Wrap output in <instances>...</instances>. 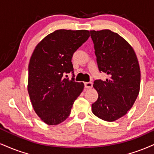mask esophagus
Masks as SVG:
<instances>
[{"mask_svg":"<svg viewBox=\"0 0 154 154\" xmlns=\"http://www.w3.org/2000/svg\"><path fill=\"white\" fill-rule=\"evenodd\" d=\"M85 88L91 89L92 88V83L91 82H85Z\"/></svg>","mask_w":154,"mask_h":154,"instance_id":"1","label":"esophagus"}]
</instances>
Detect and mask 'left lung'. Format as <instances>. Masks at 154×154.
<instances>
[{
	"label": "left lung",
	"mask_w": 154,
	"mask_h": 154,
	"mask_svg": "<svg viewBox=\"0 0 154 154\" xmlns=\"http://www.w3.org/2000/svg\"><path fill=\"white\" fill-rule=\"evenodd\" d=\"M90 32L98 69L107 75L105 81L94 82L98 98L92 104V111L100 119L112 122L125 116L138 97L139 64L133 47L117 33L109 29Z\"/></svg>",
	"instance_id": "obj_1"
}]
</instances>
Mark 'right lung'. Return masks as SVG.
<instances>
[{
  "label": "right lung",
  "mask_w": 154,
  "mask_h": 154,
  "mask_svg": "<svg viewBox=\"0 0 154 154\" xmlns=\"http://www.w3.org/2000/svg\"><path fill=\"white\" fill-rule=\"evenodd\" d=\"M89 37L88 30H56L44 37L31 54L28 92L35 112L47 125L64 121L84 89V83L65 75L73 72V54Z\"/></svg>",
  "instance_id": "obj_1"
}]
</instances>
